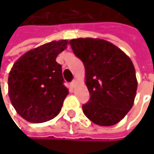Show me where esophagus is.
<instances>
[{
    "mask_svg": "<svg viewBox=\"0 0 154 154\" xmlns=\"http://www.w3.org/2000/svg\"><path fill=\"white\" fill-rule=\"evenodd\" d=\"M75 85H76V80H73V81L70 83V86H71V87H74Z\"/></svg>",
    "mask_w": 154,
    "mask_h": 154,
    "instance_id": "esophagus-1",
    "label": "esophagus"
}]
</instances>
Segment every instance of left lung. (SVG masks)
I'll return each instance as SVG.
<instances>
[{
	"mask_svg": "<svg viewBox=\"0 0 154 154\" xmlns=\"http://www.w3.org/2000/svg\"><path fill=\"white\" fill-rule=\"evenodd\" d=\"M73 52L85 66L90 100L85 115L99 126H113L131 109L137 80L130 58L113 44L99 38L69 41Z\"/></svg>",
	"mask_w": 154,
	"mask_h": 154,
	"instance_id": "left-lung-1",
	"label": "left lung"
}]
</instances>
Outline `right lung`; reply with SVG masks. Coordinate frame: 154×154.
<instances>
[{
  "mask_svg": "<svg viewBox=\"0 0 154 154\" xmlns=\"http://www.w3.org/2000/svg\"><path fill=\"white\" fill-rule=\"evenodd\" d=\"M68 45V40L47 43L28 51L13 64L8 78L9 96L26 121L43 123L60 113L69 89L56 58Z\"/></svg>",
  "mask_w": 154,
  "mask_h": 154,
  "instance_id": "right-lung-1",
  "label": "right lung"
}]
</instances>
